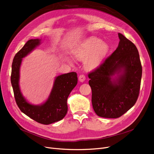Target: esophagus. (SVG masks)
<instances>
[{
  "label": "esophagus",
  "instance_id": "34e87169",
  "mask_svg": "<svg viewBox=\"0 0 154 154\" xmlns=\"http://www.w3.org/2000/svg\"><path fill=\"white\" fill-rule=\"evenodd\" d=\"M85 79H86V77H85V76L84 75H83V74H81V75H80L79 77V81L81 82H84V81L85 80Z\"/></svg>",
  "mask_w": 154,
  "mask_h": 154
}]
</instances>
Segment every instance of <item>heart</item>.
<instances>
[{
  "instance_id": "1",
  "label": "heart",
  "mask_w": 154,
  "mask_h": 154,
  "mask_svg": "<svg viewBox=\"0 0 154 154\" xmlns=\"http://www.w3.org/2000/svg\"><path fill=\"white\" fill-rule=\"evenodd\" d=\"M109 50V45L101 39L91 37L83 42L72 50L74 57L79 60H84L83 64L87 70L91 71L98 67L107 55ZM71 61V59L68 58Z\"/></svg>"
}]
</instances>
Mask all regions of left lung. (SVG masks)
<instances>
[{"label":"left lung","instance_id":"obj_1","mask_svg":"<svg viewBox=\"0 0 154 154\" xmlns=\"http://www.w3.org/2000/svg\"><path fill=\"white\" fill-rule=\"evenodd\" d=\"M117 49L88 74L95 113L119 118L136 103L140 90L142 66L135 45L120 33Z\"/></svg>","mask_w":154,"mask_h":154}]
</instances>
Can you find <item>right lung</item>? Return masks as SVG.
<instances>
[{"label": "right lung", "mask_w": 154, "mask_h": 154, "mask_svg": "<svg viewBox=\"0 0 154 154\" xmlns=\"http://www.w3.org/2000/svg\"><path fill=\"white\" fill-rule=\"evenodd\" d=\"M40 39H31L15 54L12 63L11 83L16 103L22 112L38 123L49 125L62 120L67 112V97L76 86L77 73L69 72L55 78L47 100L41 105L29 103L23 96L19 85L20 69L23 58L40 44Z\"/></svg>", "instance_id": "1"}]
</instances>
